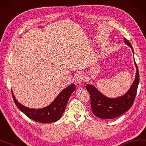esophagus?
<instances>
[{"label": "esophagus", "instance_id": "esophagus-1", "mask_svg": "<svg viewBox=\"0 0 146 146\" xmlns=\"http://www.w3.org/2000/svg\"><path fill=\"white\" fill-rule=\"evenodd\" d=\"M84 75L82 73H78L75 76V80L77 84H81L84 80Z\"/></svg>", "mask_w": 146, "mask_h": 146}]
</instances>
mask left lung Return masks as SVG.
<instances>
[{"label":"left lung","mask_w":146,"mask_h":146,"mask_svg":"<svg viewBox=\"0 0 146 146\" xmlns=\"http://www.w3.org/2000/svg\"><path fill=\"white\" fill-rule=\"evenodd\" d=\"M124 40L133 52V47L129 41L125 38ZM135 64L137 67L135 79L128 91L121 97L109 98L103 95L93 86L87 85L86 89L90 95L91 108L94 115L101 119H113L124 114L131 107L135 99L139 82V72L135 61Z\"/></svg>","instance_id":"left-lung-1"}]
</instances>
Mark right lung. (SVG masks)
Wrapping results in <instances>:
<instances>
[{
    "mask_svg": "<svg viewBox=\"0 0 146 146\" xmlns=\"http://www.w3.org/2000/svg\"><path fill=\"white\" fill-rule=\"evenodd\" d=\"M75 89V84L70 85L60 92L51 104L46 107L39 109H33L24 107L17 102L13 92L12 95L16 105L28 117L39 123H51L58 121L61 117L67 105L68 100Z\"/></svg>",
    "mask_w": 146,
    "mask_h": 146,
    "instance_id": "1",
    "label": "right lung"
}]
</instances>
